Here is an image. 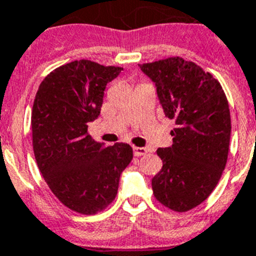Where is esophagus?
Listing matches in <instances>:
<instances>
[{
  "instance_id": "esophagus-1",
  "label": "esophagus",
  "mask_w": 256,
  "mask_h": 256,
  "mask_svg": "<svg viewBox=\"0 0 256 256\" xmlns=\"http://www.w3.org/2000/svg\"><path fill=\"white\" fill-rule=\"evenodd\" d=\"M147 153V150L144 147H133V154L140 157V156H144Z\"/></svg>"
}]
</instances>
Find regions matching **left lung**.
<instances>
[{
  "mask_svg": "<svg viewBox=\"0 0 256 256\" xmlns=\"http://www.w3.org/2000/svg\"><path fill=\"white\" fill-rule=\"evenodd\" d=\"M154 82L163 112L174 119V144L158 148L162 170L152 190L162 205L184 212L204 202L228 160L231 119L220 82L182 58L140 65Z\"/></svg>",
  "mask_w": 256,
  "mask_h": 256,
  "instance_id": "left-lung-1",
  "label": "left lung"
}]
</instances>
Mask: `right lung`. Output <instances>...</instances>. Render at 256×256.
I'll return each mask as SVG.
<instances>
[{
    "label": "right lung",
    "instance_id": "add662e5",
    "mask_svg": "<svg viewBox=\"0 0 256 256\" xmlns=\"http://www.w3.org/2000/svg\"><path fill=\"white\" fill-rule=\"evenodd\" d=\"M75 60L51 72L38 86L31 114L38 170L70 210L94 215L116 198L119 178L133 158L126 143L106 146L88 134L100 114L104 90L122 72Z\"/></svg>",
    "mask_w": 256,
    "mask_h": 256
}]
</instances>
